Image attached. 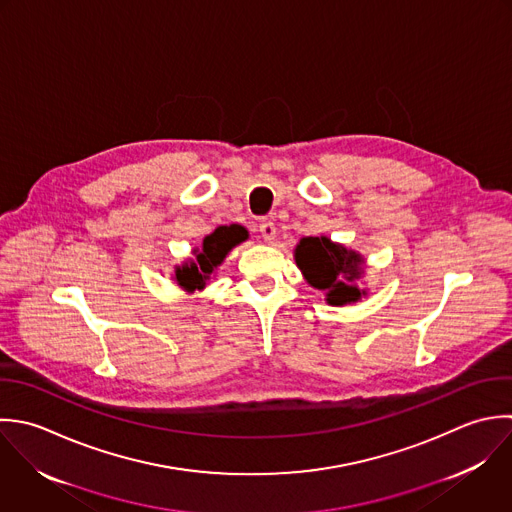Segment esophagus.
Segmentation results:
<instances>
[{"instance_id": "obj_1", "label": "esophagus", "mask_w": 512, "mask_h": 512, "mask_svg": "<svg viewBox=\"0 0 512 512\" xmlns=\"http://www.w3.org/2000/svg\"><path fill=\"white\" fill-rule=\"evenodd\" d=\"M259 233H261V237H263L265 241H273V239H275V233H277L275 223L269 221V219L261 221V223H259Z\"/></svg>"}]
</instances>
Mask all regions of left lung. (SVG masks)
<instances>
[{
  "label": "left lung",
  "instance_id": "8db88e82",
  "mask_svg": "<svg viewBox=\"0 0 512 512\" xmlns=\"http://www.w3.org/2000/svg\"><path fill=\"white\" fill-rule=\"evenodd\" d=\"M295 261L307 283L327 291L331 305H345L361 299L365 291L353 283L363 273V257L331 243L327 237H305L295 249Z\"/></svg>",
  "mask_w": 512,
  "mask_h": 512
}]
</instances>
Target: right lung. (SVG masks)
Wrapping results in <instances>:
<instances>
[{
    "label": "right lung",
    "instance_id": "right-lung-1",
    "mask_svg": "<svg viewBox=\"0 0 512 512\" xmlns=\"http://www.w3.org/2000/svg\"><path fill=\"white\" fill-rule=\"evenodd\" d=\"M247 239V231L241 225H221L203 239V249L195 255V261L177 267L175 279L187 291L203 289L213 269L225 259V255L241 241Z\"/></svg>",
    "mask_w": 512,
    "mask_h": 512
}]
</instances>
